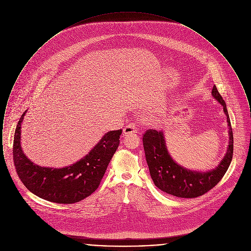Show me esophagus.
I'll return each mask as SVG.
<instances>
[{
	"mask_svg": "<svg viewBox=\"0 0 251 251\" xmlns=\"http://www.w3.org/2000/svg\"><path fill=\"white\" fill-rule=\"evenodd\" d=\"M138 129L137 126L134 123H130L127 126H125V128L123 129V132L124 134H128V133H131V132H137Z\"/></svg>",
	"mask_w": 251,
	"mask_h": 251,
	"instance_id": "1",
	"label": "esophagus"
}]
</instances>
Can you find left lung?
<instances>
[{
    "instance_id": "left-lung-1",
    "label": "left lung",
    "mask_w": 251,
    "mask_h": 251,
    "mask_svg": "<svg viewBox=\"0 0 251 251\" xmlns=\"http://www.w3.org/2000/svg\"><path fill=\"white\" fill-rule=\"evenodd\" d=\"M212 95L223 106L227 116L229 135L227 153L215 169L200 172L180 167L168 153L163 131L151 129L144 133L146 160L151 179L160 190L178 198H198L214 188L227 172L233 154V133L226 103L215 85Z\"/></svg>"
}]
</instances>
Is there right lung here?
Masks as SVG:
<instances>
[{
  "label": "right lung",
  "mask_w": 251,
  "mask_h": 251,
  "mask_svg": "<svg viewBox=\"0 0 251 251\" xmlns=\"http://www.w3.org/2000/svg\"><path fill=\"white\" fill-rule=\"evenodd\" d=\"M24 115L25 112L15 131L13 159L26 188L45 201L62 204L79 202L95 192L119 148L122 129L108 131L88 154L72 166L42 167L31 162L22 150L21 126Z\"/></svg>",
  "instance_id": "add662e5"
}]
</instances>
